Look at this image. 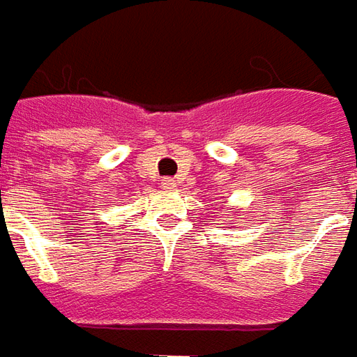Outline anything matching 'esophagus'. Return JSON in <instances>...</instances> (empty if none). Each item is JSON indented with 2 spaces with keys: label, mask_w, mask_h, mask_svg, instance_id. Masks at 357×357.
Returning a JSON list of instances; mask_svg holds the SVG:
<instances>
[{
  "label": "esophagus",
  "mask_w": 357,
  "mask_h": 357,
  "mask_svg": "<svg viewBox=\"0 0 357 357\" xmlns=\"http://www.w3.org/2000/svg\"><path fill=\"white\" fill-rule=\"evenodd\" d=\"M161 188H163V190H174V188H176V181L171 178V176H167V178L161 181Z\"/></svg>",
  "instance_id": "34e87169"
}]
</instances>
